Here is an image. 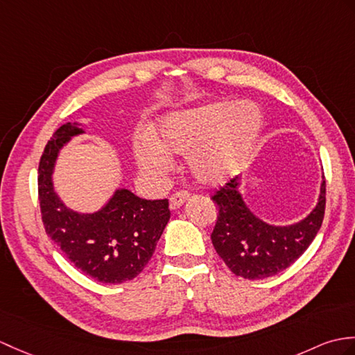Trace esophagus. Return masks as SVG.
<instances>
[{
  "label": "esophagus",
  "instance_id": "obj_1",
  "mask_svg": "<svg viewBox=\"0 0 355 355\" xmlns=\"http://www.w3.org/2000/svg\"><path fill=\"white\" fill-rule=\"evenodd\" d=\"M189 200V193L184 191H180L169 198V207L171 210H177Z\"/></svg>",
  "mask_w": 355,
  "mask_h": 355
}]
</instances>
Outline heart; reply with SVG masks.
I'll use <instances>...</instances> for the list:
<instances>
[{"mask_svg": "<svg viewBox=\"0 0 355 355\" xmlns=\"http://www.w3.org/2000/svg\"><path fill=\"white\" fill-rule=\"evenodd\" d=\"M265 128V113L251 101H213L193 109L172 112L157 125L155 139L135 145L139 166L162 175L171 166V155L189 157L196 183L224 186L248 166Z\"/></svg>", "mask_w": 355, "mask_h": 355, "instance_id": "b5f03b06", "label": "heart"}]
</instances>
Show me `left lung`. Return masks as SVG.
Here are the masks:
<instances>
[{
  "instance_id": "8db88e82",
  "label": "left lung",
  "mask_w": 355,
  "mask_h": 355,
  "mask_svg": "<svg viewBox=\"0 0 355 355\" xmlns=\"http://www.w3.org/2000/svg\"><path fill=\"white\" fill-rule=\"evenodd\" d=\"M239 175L213 195L218 220L211 243L233 274L246 279L277 275L304 254L316 237L325 213V178L318 202L306 218L289 225L263 220L251 210L242 195Z\"/></svg>"
}]
</instances>
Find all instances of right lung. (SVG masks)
Listing matches in <instances>:
<instances>
[{
	"label": "right lung",
	"instance_id": "right-lung-1",
	"mask_svg": "<svg viewBox=\"0 0 355 355\" xmlns=\"http://www.w3.org/2000/svg\"><path fill=\"white\" fill-rule=\"evenodd\" d=\"M86 135L81 122L54 131L39 163V201L46 234L73 266L98 282L118 284L137 277L150 261L171 211L168 200H142L116 189L101 209L73 210L54 187V171L63 146Z\"/></svg>",
	"mask_w": 355,
	"mask_h": 355
}]
</instances>
